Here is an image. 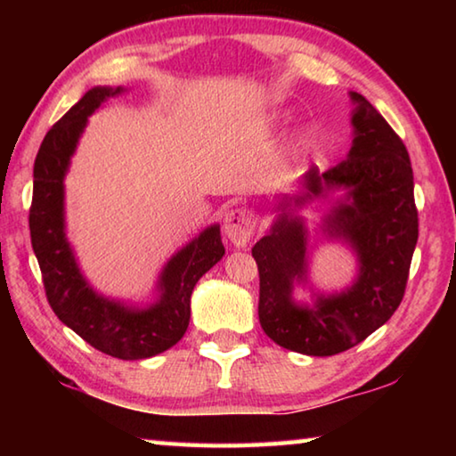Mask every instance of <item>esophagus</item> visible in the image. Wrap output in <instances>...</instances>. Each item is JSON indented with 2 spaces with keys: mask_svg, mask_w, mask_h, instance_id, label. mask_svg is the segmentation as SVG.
<instances>
[{
  "mask_svg": "<svg viewBox=\"0 0 456 456\" xmlns=\"http://www.w3.org/2000/svg\"><path fill=\"white\" fill-rule=\"evenodd\" d=\"M223 231H225L231 243L237 247H245L251 241L253 233H256V217H253L251 211L243 209V207H235V209L225 213Z\"/></svg>",
  "mask_w": 456,
  "mask_h": 456,
  "instance_id": "1",
  "label": "esophagus"
}]
</instances>
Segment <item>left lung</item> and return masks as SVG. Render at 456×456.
I'll return each mask as SVG.
<instances>
[{
  "mask_svg": "<svg viewBox=\"0 0 456 456\" xmlns=\"http://www.w3.org/2000/svg\"><path fill=\"white\" fill-rule=\"evenodd\" d=\"M358 108L348 159L304 176L307 197L348 189L328 231L344 235L360 256L358 281L348 291L318 297L314 307L291 299L293 280L305 275V229L297 217H283L272 233L253 245L259 269V323L281 348L305 356H334L366 339L392 318L404 297L408 272L419 241V209L408 151L388 122L364 96L352 92ZM302 203V200H299Z\"/></svg>",
  "mask_w": 456,
  "mask_h": 456,
  "instance_id": "1",
  "label": "left lung"
}]
</instances>
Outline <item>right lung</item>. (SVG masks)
Returning <instances> with one entry per match:
<instances>
[{
    "label": "right lung",
    "instance_id": "obj_1",
    "mask_svg": "<svg viewBox=\"0 0 456 456\" xmlns=\"http://www.w3.org/2000/svg\"><path fill=\"white\" fill-rule=\"evenodd\" d=\"M120 88H92L44 136L34 163L29 235L40 264L48 304L92 348L120 360L157 356L179 342L189 328L195 283L225 253L217 225L168 261L160 275V302L149 310H130L96 296L76 265L64 235V175L86 120Z\"/></svg>",
    "mask_w": 456,
    "mask_h": 456
}]
</instances>
